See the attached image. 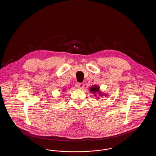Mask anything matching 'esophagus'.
I'll return each instance as SVG.
<instances>
[{"instance_id": "obj_1", "label": "esophagus", "mask_w": 156, "mask_h": 156, "mask_svg": "<svg viewBox=\"0 0 156 156\" xmlns=\"http://www.w3.org/2000/svg\"><path fill=\"white\" fill-rule=\"evenodd\" d=\"M83 87H84V84H83V83H79L78 84V88L79 89H83Z\"/></svg>"}]
</instances>
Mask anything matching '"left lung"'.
I'll return each instance as SVG.
<instances>
[{
	"label": "left lung",
	"instance_id": "8db88e82",
	"mask_svg": "<svg viewBox=\"0 0 156 156\" xmlns=\"http://www.w3.org/2000/svg\"><path fill=\"white\" fill-rule=\"evenodd\" d=\"M89 90L94 94V96L97 97V94L98 95V97H97V99H100L101 97H108V94H104V92H102L101 90H100V87L98 85H94L93 86H92L90 88Z\"/></svg>",
	"mask_w": 156,
	"mask_h": 156
}]
</instances>
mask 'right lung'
Masks as SVG:
<instances>
[{"label": "right lung", "instance_id": "right-lung-1", "mask_svg": "<svg viewBox=\"0 0 156 156\" xmlns=\"http://www.w3.org/2000/svg\"><path fill=\"white\" fill-rule=\"evenodd\" d=\"M64 90H65V89H64Z\"/></svg>", "mask_w": 156, "mask_h": 156}]
</instances>
